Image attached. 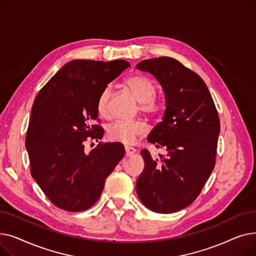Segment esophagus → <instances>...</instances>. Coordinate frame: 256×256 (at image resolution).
Masks as SVG:
<instances>
[{"mask_svg":"<svg viewBox=\"0 0 256 256\" xmlns=\"http://www.w3.org/2000/svg\"><path fill=\"white\" fill-rule=\"evenodd\" d=\"M124 150H126V154L128 156H132V154H135L137 150L134 148V147H130V146H126L124 147Z\"/></svg>","mask_w":256,"mask_h":256,"instance_id":"esophagus-1","label":"esophagus"}]
</instances>
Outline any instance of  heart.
Segmentation results:
<instances>
[{
  "mask_svg": "<svg viewBox=\"0 0 256 256\" xmlns=\"http://www.w3.org/2000/svg\"><path fill=\"white\" fill-rule=\"evenodd\" d=\"M126 87L140 102V110L146 114H156L160 110V104L154 98L156 86L152 80L144 76H132L126 80ZM112 87L106 86L98 100V111L102 117L110 116V102ZM147 128L142 121H115L106 130V135L111 141L124 144H132L136 138L145 135Z\"/></svg>",
  "mask_w": 256,
  "mask_h": 256,
  "instance_id": "b5f03b06",
  "label": "heart"
}]
</instances>
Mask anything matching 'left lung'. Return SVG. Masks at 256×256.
I'll return each instance as SVG.
<instances>
[{"instance_id":"left-lung-1","label":"left lung","mask_w":256,"mask_h":256,"mask_svg":"<svg viewBox=\"0 0 256 256\" xmlns=\"http://www.w3.org/2000/svg\"><path fill=\"white\" fill-rule=\"evenodd\" d=\"M137 70L150 72L162 85L166 110L147 141L167 156L154 158L141 150L144 170L136 189L152 212L170 214L198 197L216 164L219 115L208 86L196 72L170 57L143 60Z\"/></svg>"}]
</instances>
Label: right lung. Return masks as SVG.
<instances>
[{"label":"right lung","instance_id":"right-lung-1","mask_svg":"<svg viewBox=\"0 0 256 256\" xmlns=\"http://www.w3.org/2000/svg\"><path fill=\"white\" fill-rule=\"evenodd\" d=\"M130 66L126 60H72L38 92L26 148L33 178L57 208L68 212L90 208L124 156V147L118 142L100 143L89 154L84 142L102 138L104 128L92 124L98 120V96Z\"/></svg>","mask_w":256,"mask_h":256}]
</instances>
